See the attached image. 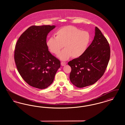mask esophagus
I'll use <instances>...</instances> for the list:
<instances>
[{"label":"esophagus","instance_id":"34e87169","mask_svg":"<svg viewBox=\"0 0 125 125\" xmlns=\"http://www.w3.org/2000/svg\"><path fill=\"white\" fill-rule=\"evenodd\" d=\"M66 64V62H61V65L62 66H64Z\"/></svg>","mask_w":125,"mask_h":125}]
</instances>
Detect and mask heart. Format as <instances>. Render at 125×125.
I'll use <instances>...</instances> for the list:
<instances>
[{
    "label": "heart",
    "instance_id": "obj_1",
    "mask_svg": "<svg viewBox=\"0 0 125 125\" xmlns=\"http://www.w3.org/2000/svg\"><path fill=\"white\" fill-rule=\"evenodd\" d=\"M55 34L56 37L52 36L48 39L46 45L50 51L55 54L58 53L63 46L65 48L58 55L63 60L71 57L73 59L81 57L86 51L91 38L89 32L72 26L60 29Z\"/></svg>",
    "mask_w": 125,
    "mask_h": 125
}]
</instances>
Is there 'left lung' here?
<instances>
[{
	"label": "left lung",
	"mask_w": 125,
	"mask_h": 125,
	"mask_svg": "<svg viewBox=\"0 0 125 125\" xmlns=\"http://www.w3.org/2000/svg\"><path fill=\"white\" fill-rule=\"evenodd\" d=\"M110 58V47L106 38L95 27L94 40L81 57L70 61V80L78 88L95 83L104 74Z\"/></svg>",
	"instance_id": "obj_1"
}]
</instances>
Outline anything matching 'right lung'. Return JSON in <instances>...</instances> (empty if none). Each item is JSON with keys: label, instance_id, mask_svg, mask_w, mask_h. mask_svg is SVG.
<instances>
[{"label": "right lung", "instance_id": "1", "mask_svg": "<svg viewBox=\"0 0 125 125\" xmlns=\"http://www.w3.org/2000/svg\"><path fill=\"white\" fill-rule=\"evenodd\" d=\"M55 26H32L19 38L14 58L18 72L30 86L47 88L53 83L60 61L51 53L46 45L48 34Z\"/></svg>", "mask_w": 125, "mask_h": 125}]
</instances>
